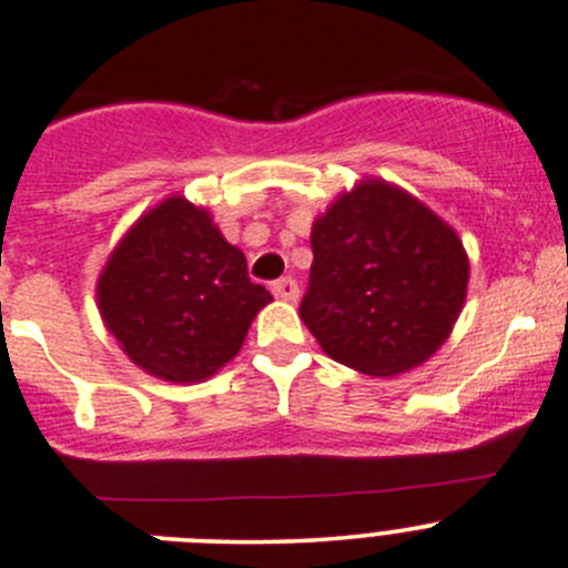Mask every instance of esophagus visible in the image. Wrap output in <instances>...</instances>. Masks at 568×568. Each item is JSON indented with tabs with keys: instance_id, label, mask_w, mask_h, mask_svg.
Returning a JSON list of instances; mask_svg holds the SVG:
<instances>
[{
	"instance_id": "esophagus-1",
	"label": "esophagus",
	"mask_w": 568,
	"mask_h": 568,
	"mask_svg": "<svg viewBox=\"0 0 568 568\" xmlns=\"http://www.w3.org/2000/svg\"><path fill=\"white\" fill-rule=\"evenodd\" d=\"M272 294L283 302H296L300 300V285L291 277H280L277 283H272Z\"/></svg>"
}]
</instances>
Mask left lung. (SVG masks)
Returning <instances> with one entry per match:
<instances>
[{"mask_svg": "<svg viewBox=\"0 0 568 568\" xmlns=\"http://www.w3.org/2000/svg\"><path fill=\"white\" fill-rule=\"evenodd\" d=\"M300 315L326 356L373 378L422 367L468 296L463 239L425 201L362 176L313 220Z\"/></svg>", "mask_w": 568, "mask_h": 568, "instance_id": "8db88e82", "label": "left lung"}]
</instances>
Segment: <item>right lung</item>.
I'll return each instance as SVG.
<instances>
[{
    "instance_id": "obj_1",
    "label": "right lung",
    "mask_w": 568,
    "mask_h": 568,
    "mask_svg": "<svg viewBox=\"0 0 568 568\" xmlns=\"http://www.w3.org/2000/svg\"><path fill=\"white\" fill-rule=\"evenodd\" d=\"M100 318L135 367L169 384H201L242 351L272 294L206 206L171 193L124 231L98 285Z\"/></svg>"
}]
</instances>
